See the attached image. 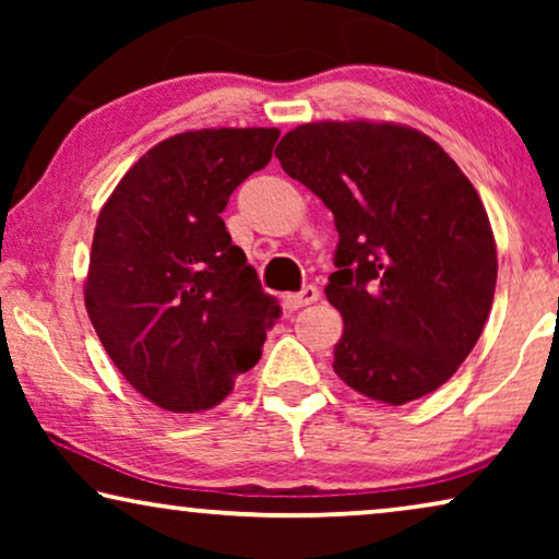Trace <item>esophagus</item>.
<instances>
[{
    "label": "esophagus",
    "mask_w": 559,
    "mask_h": 559,
    "mask_svg": "<svg viewBox=\"0 0 559 559\" xmlns=\"http://www.w3.org/2000/svg\"><path fill=\"white\" fill-rule=\"evenodd\" d=\"M318 297H320L318 287L308 285V287H302L300 293H289V295H285V308H287V310H300V308H305V305L316 302Z\"/></svg>",
    "instance_id": "1"
}]
</instances>
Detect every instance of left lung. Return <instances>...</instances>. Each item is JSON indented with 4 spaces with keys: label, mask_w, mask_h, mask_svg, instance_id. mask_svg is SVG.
Masks as SVG:
<instances>
[{
    "label": "left lung",
    "mask_w": 559,
    "mask_h": 559,
    "mask_svg": "<svg viewBox=\"0 0 559 559\" xmlns=\"http://www.w3.org/2000/svg\"><path fill=\"white\" fill-rule=\"evenodd\" d=\"M274 155L338 228L333 371L394 407L445 384L484 331L499 272L471 180L427 134L377 121L302 124Z\"/></svg>",
    "instance_id": "obj_1"
}]
</instances>
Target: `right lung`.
<instances>
[{
    "mask_svg": "<svg viewBox=\"0 0 559 559\" xmlns=\"http://www.w3.org/2000/svg\"><path fill=\"white\" fill-rule=\"evenodd\" d=\"M277 136L264 127L175 134L129 167L98 213L88 318L121 377L167 412L224 402L280 318L221 218Z\"/></svg>",
    "mask_w": 559,
    "mask_h": 559,
    "instance_id": "1",
    "label": "right lung"
}]
</instances>
